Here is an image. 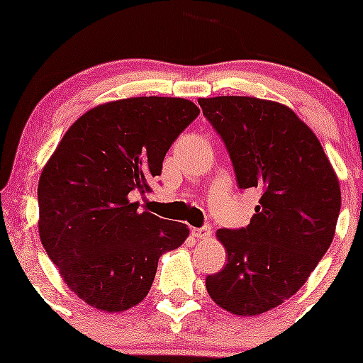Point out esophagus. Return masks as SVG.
I'll return each instance as SVG.
<instances>
[{"label": "esophagus", "mask_w": 363, "mask_h": 363, "mask_svg": "<svg viewBox=\"0 0 363 363\" xmlns=\"http://www.w3.org/2000/svg\"><path fill=\"white\" fill-rule=\"evenodd\" d=\"M191 233L196 239H208L212 235V230L211 226H202V228H191Z\"/></svg>", "instance_id": "obj_1"}]
</instances>
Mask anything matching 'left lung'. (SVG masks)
Wrapping results in <instances>:
<instances>
[{
	"label": "left lung",
	"mask_w": 363,
	"mask_h": 363,
	"mask_svg": "<svg viewBox=\"0 0 363 363\" xmlns=\"http://www.w3.org/2000/svg\"><path fill=\"white\" fill-rule=\"evenodd\" d=\"M199 104L225 142L239 188L262 195L246 228L218 230L228 262L205 286L228 313L256 316L295 295L328 251L339 179L316 135L286 105L252 96Z\"/></svg>",
	"instance_id": "1"
}]
</instances>
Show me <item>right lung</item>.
Here are the masks:
<instances>
[{"instance_id": "obj_1", "label": "right lung", "mask_w": 363, "mask_h": 363, "mask_svg": "<svg viewBox=\"0 0 363 363\" xmlns=\"http://www.w3.org/2000/svg\"><path fill=\"white\" fill-rule=\"evenodd\" d=\"M200 108L184 98L108 101L80 116L43 167L38 233L79 298L107 313L137 306L151 290L158 259L189 228L138 212L131 193L149 191L175 138Z\"/></svg>"}]
</instances>
